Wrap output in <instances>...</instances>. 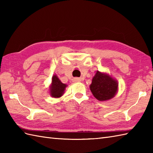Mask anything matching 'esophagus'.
Segmentation results:
<instances>
[{"instance_id":"obj_1","label":"esophagus","mask_w":153,"mask_h":153,"mask_svg":"<svg viewBox=\"0 0 153 153\" xmlns=\"http://www.w3.org/2000/svg\"><path fill=\"white\" fill-rule=\"evenodd\" d=\"M74 82H81V79H79V78H74Z\"/></svg>"}]
</instances>
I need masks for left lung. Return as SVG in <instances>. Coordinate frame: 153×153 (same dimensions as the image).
I'll return each mask as SVG.
<instances>
[{"instance_id":"left-lung-1","label":"left lung","mask_w":153,"mask_h":153,"mask_svg":"<svg viewBox=\"0 0 153 153\" xmlns=\"http://www.w3.org/2000/svg\"><path fill=\"white\" fill-rule=\"evenodd\" d=\"M118 82L106 73L97 71L93 77L90 90L93 96L100 101L112 99L118 91Z\"/></svg>"}]
</instances>
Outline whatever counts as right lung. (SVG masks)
<instances>
[{"label":"right lung","instance_id":"right-lung-1","mask_svg":"<svg viewBox=\"0 0 153 153\" xmlns=\"http://www.w3.org/2000/svg\"><path fill=\"white\" fill-rule=\"evenodd\" d=\"M66 87V84L62 83L56 75H54L52 77V83L49 87L51 96L54 98H59L63 95Z\"/></svg>","mask_w":153,"mask_h":153}]
</instances>
